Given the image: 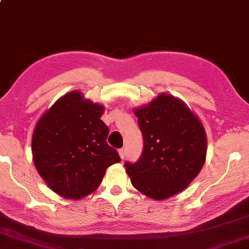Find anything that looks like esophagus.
Masks as SVG:
<instances>
[{
  "label": "esophagus",
  "mask_w": 249,
  "mask_h": 249,
  "mask_svg": "<svg viewBox=\"0 0 249 249\" xmlns=\"http://www.w3.org/2000/svg\"><path fill=\"white\" fill-rule=\"evenodd\" d=\"M118 153H119V156H120L121 160L124 159V156H125V150L124 149H120L119 151H118Z\"/></svg>",
  "instance_id": "esophagus-1"
}]
</instances>
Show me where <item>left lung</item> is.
I'll return each mask as SVG.
<instances>
[{"mask_svg":"<svg viewBox=\"0 0 249 249\" xmlns=\"http://www.w3.org/2000/svg\"><path fill=\"white\" fill-rule=\"evenodd\" d=\"M133 112L144 149L137 163L124 164L132 186L153 200L181 193L206 162L207 133L201 120L180 98L167 93Z\"/></svg>","mask_w":249,"mask_h":249,"instance_id":"left-lung-1","label":"left lung"}]
</instances>
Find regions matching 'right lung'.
I'll return each instance as SVG.
<instances>
[{"label": "right lung", "instance_id": "add662e5", "mask_svg": "<svg viewBox=\"0 0 249 249\" xmlns=\"http://www.w3.org/2000/svg\"><path fill=\"white\" fill-rule=\"evenodd\" d=\"M103 105L80 90L60 97L34 129L33 160L48 187L65 199L78 200L98 188L110 165L120 162L108 145Z\"/></svg>", "mask_w": 249, "mask_h": 249}]
</instances>
